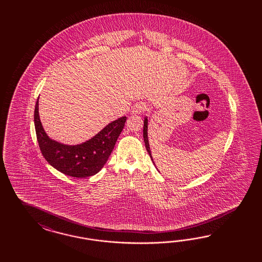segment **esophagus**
Returning <instances> with one entry per match:
<instances>
[{
    "mask_svg": "<svg viewBox=\"0 0 262 262\" xmlns=\"http://www.w3.org/2000/svg\"><path fill=\"white\" fill-rule=\"evenodd\" d=\"M147 110V104L145 103H135V106H134V110L133 112L135 114H141L144 111Z\"/></svg>",
    "mask_w": 262,
    "mask_h": 262,
    "instance_id": "obj_1",
    "label": "esophagus"
}]
</instances>
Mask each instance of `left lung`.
<instances>
[{
	"mask_svg": "<svg viewBox=\"0 0 262 262\" xmlns=\"http://www.w3.org/2000/svg\"><path fill=\"white\" fill-rule=\"evenodd\" d=\"M143 137H144V142H145L146 149H147V151H148L149 155H150V158H151L152 163L155 164V162H154V159H152V157H151V149H150V144H149V140H148V119H147V117H145V119H144ZM155 165H156V164H155Z\"/></svg>",
	"mask_w": 262,
	"mask_h": 262,
	"instance_id": "left-lung-1",
	"label": "left lung"
}]
</instances>
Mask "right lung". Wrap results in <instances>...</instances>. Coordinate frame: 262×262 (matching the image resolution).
Returning a JSON list of instances; mask_svg holds the SVG:
<instances>
[{"label": "right lung", "instance_id": "add662e5", "mask_svg": "<svg viewBox=\"0 0 262 262\" xmlns=\"http://www.w3.org/2000/svg\"><path fill=\"white\" fill-rule=\"evenodd\" d=\"M38 99L34 110V126L40 151L49 164L74 178H88L97 174L113 151L127 117L123 116L111 122L85 142L65 145L51 139L45 133L39 118Z\"/></svg>", "mask_w": 262, "mask_h": 262}]
</instances>
